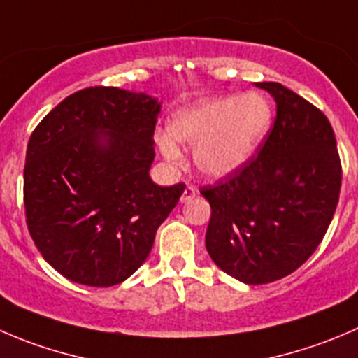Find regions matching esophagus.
<instances>
[{
	"mask_svg": "<svg viewBox=\"0 0 358 358\" xmlns=\"http://www.w3.org/2000/svg\"><path fill=\"white\" fill-rule=\"evenodd\" d=\"M194 196H196V189L189 185L185 190H183V194H182V203H187V201L192 199Z\"/></svg>",
	"mask_w": 358,
	"mask_h": 358,
	"instance_id": "1",
	"label": "esophagus"
}]
</instances>
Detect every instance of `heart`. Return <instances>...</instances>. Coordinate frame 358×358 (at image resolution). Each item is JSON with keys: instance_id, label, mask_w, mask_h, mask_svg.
Returning a JSON list of instances; mask_svg holds the SVG:
<instances>
[{"instance_id": "1", "label": "heart", "mask_w": 358, "mask_h": 358, "mask_svg": "<svg viewBox=\"0 0 358 358\" xmlns=\"http://www.w3.org/2000/svg\"><path fill=\"white\" fill-rule=\"evenodd\" d=\"M271 124L273 108L266 96H218L176 110L169 120V134H159L157 145L169 161L182 159L178 143L194 147L199 175L224 180L252 162Z\"/></svg>"}]
</instances>
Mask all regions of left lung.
Segmentation results:
<instances>
[{"label": "left lung", "mask_w": 358, "mask_h": 358, "mask_svg": "<svg viewBox=\"0 0 358 358\" xmlns=\"http://www.w3.org/2000/svg\"><path fill=\"white\" fill-rule=\"evenodd\" d=\"M253 85L275 99V126L245 169L201 194L211 206V260L262 285L296 271L320 245L338 206L341 162L320 110L278 82Z\"/></svg>", "instance_id": "8db88e82"}]
</instances>
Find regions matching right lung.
I'll list each match as a JSON object with an SVG mask.
<instances>
[{
  "mask_svg": "<svg viewBox=\"0 0 358 358\" xmlns=\"http://www.w3.org/2000/svg\"><path fill=\"white\" fill-rule=\"evenodd\" d=\"M159 112V99L145 92L89 87L62 99L31 134L27 229L64 278L112 287L147 260L185 190L150 178Z\"/></svg>",
  "mask_w": 358,
  "mask_h": 358,
  "instance_id": "obj_1",
  "label": "right lung"
}]
</instances>
